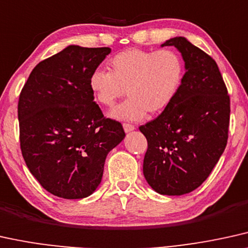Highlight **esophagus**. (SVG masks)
<instances>
[{
  "label": "esophagus",
  "mask_w": 248,
  "mask_h": 248,
  "mask_svg": "<svg viewBox=\"0 0 248 248\" xmlns=\"http://www.w3.org/2000/svg\"><path fill=\"white\" fill-rule=\"evenodd\" d=\"M124 130L126 131V133H130V131L135 130V126L130 124H124Z\"/></svg>",
  "instance_id": "34e87169"
}]
</instances>
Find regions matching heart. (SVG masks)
<instances>
[{
	"instance_id": "obj_1",
	"label": "heart",
	"mask_w": 248,
	"mask_h": 248,
	"mask_svg": "<svg viewBox=\"0 0 248 248\" xmlns=\"http://www.w3.org/2000/svg\"><path fill=\"white\" fill-rule=\"evenodd\" d=\"M109 72L93 71L89 89L103 106L111 108L126 95L129 98L109 112L117 120L139 121L165 111L180 93L184 80L183 59L173 50L129 49L108 62Z\"/></svg>"
}]
</instances>
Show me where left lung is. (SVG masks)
<instances>
[{
    "label": "left lung",
    "mask_w": 248,
    "mask_h": 248,
    "mask_svg": "<svg viewBox=\"0 0 248 248\" xmlns=\"http://www.w3.org/2000/svg\"><path fill=\"white\" fill-rule=\"evenodd\" d=\"M167 46L181 52L186 73L174 102L140 127L147 140L143 174L155 192L182 196L202 186L227 146L230 98L211 56L183 36Z\"/></svg>",
    "instance_id": "8db88e82"
}]
</instances>
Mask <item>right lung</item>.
Wrapping results in <instances>:
<instances>
[{"label":"right lung","mask_w":248,"mask_h":248,"mask_svg":"<svg viewBox=\"0 0 248 248\" xmlns=\"http://www.w3.org/2000/svg\"><path fill=\"white\" fill-rule=\"evenodd\" d=\"M109 48L71 45L34 67L18 102L20 149L34 177L54 196L82 199L101 184L106 155L124 139L93 102L89 78Z\"/></svg>","instance_id":"obj_1"}]
</instances>
